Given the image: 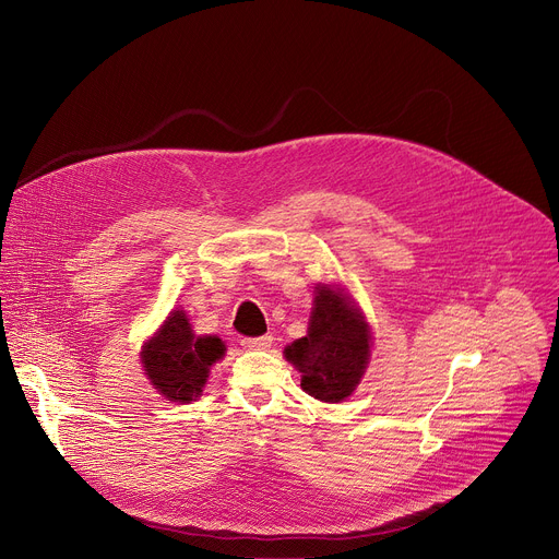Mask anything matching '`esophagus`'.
Segmentation results:
<instances>
[{
  "label": "esophagus",
  "mask_w": 559,
  "mask_h": 559,
  "mask_svg": "<svg viewBox=\"0 0 559 559\" xmlns=\"http://www.w3.org/2000/svg\"><path fill=\"white\" fill-rule=\"evenodd\" d=\"M271 344H273L271 334H262V337H245L242 340V346L247 350H266V348H271Z\"/></svg>",
  "instance_id": "obj_1"
}]
</instances>
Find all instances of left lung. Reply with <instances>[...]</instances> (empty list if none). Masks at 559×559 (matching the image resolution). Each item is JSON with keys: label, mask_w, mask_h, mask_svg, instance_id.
I'll return each mask as SVG.
<instances>
[{"label": "left lung", "mask_w": 559, "mask_h": 559, "mask_svg": "<svg viewBox=\"0 0 559 559\" xmlns=\"http://www.w3.org/2000/svg\"><path fill=\"white\" fill-rule=\"evenodd\" d=\"M314 288L308 334L286 346L284 357L299 370L306 394L323 403H342L368 368L372 334L364 312L342 288Z\"/></svg>", "instance_id": "left-lung-1"}]
</instances>
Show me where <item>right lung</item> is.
<instances>
[{
	"label": "right lung",
	"instance_id": "right-lung-1",
	"mask_svg": "<svg viewBox=\"0 0 559 559\" xmlns=\"http://www.w3.org/2000/svg\"><path fill=\"white\" fill-rule=\"evenodd\" d=\"M225 353V344L215 334L198 337L185 310L178 308L143 344L141 361L158 394L174 403H189L202 394L211 366Z\"/></svg>",
	"mask_w": 559,
	"mask_h": 559
}]
</instances>
